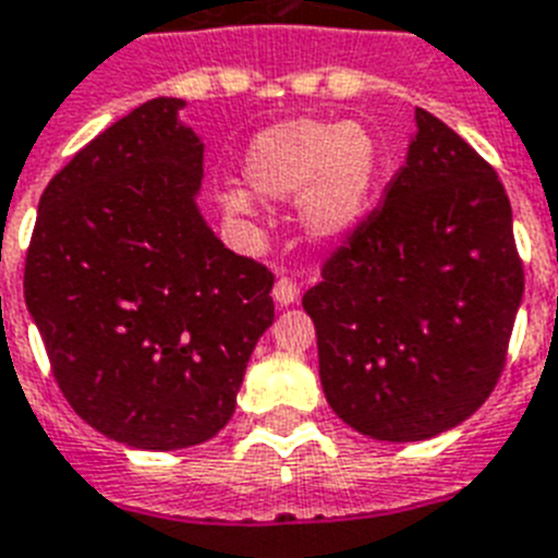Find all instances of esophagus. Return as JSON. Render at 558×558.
<instances>
[{
    "instance_id": "34e87169",
    "label": "esophagus",
    "mask_w": 558,
    "mask_h": 558,
    "mask_svg": "<svg viewBox=\"0 0 558 558\" xmlns=\"http://www.w3.org/2000/svg\"><path fill=\"white\" fill-rule=\"evenodd\" d=\"M274 299H276V305H282V307L293 305V302L299 299L296 282H293V279H288V276H282V279L274 284Z\"/></svg>"
}]
</instances>
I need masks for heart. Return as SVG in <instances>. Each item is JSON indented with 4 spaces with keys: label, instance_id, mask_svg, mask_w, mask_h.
<instances>
[{
    "label": "heart",
    "instance_id": "1",
    "mask_svg": "<svg viewBox=\"0 0 558 558\" xmlns=\"http://www.w3.org/2000/svg\"><path fill=\"white\" fill-rule=\"evenodd\" d=\"M379 145L362 122L284 119L256 133L245 154V179L265 199L299 197V228L311 242L342 239L365 214L379 179ZM233 222H247L253 202L245 191L219 193Z\"/></svg>",
    "mask_w": 558,
    "mask_h": 558
}]
</instances>
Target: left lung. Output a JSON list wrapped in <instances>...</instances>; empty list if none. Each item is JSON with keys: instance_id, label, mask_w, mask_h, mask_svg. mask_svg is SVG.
Masks as SVG:
<instances>
[{"instance_id": "8db88e82", "label": "left lung", "mask_w": 558, "mask_h": 558, "mask_svg": "<svg viewBox=\"0 0 558 558\" xmlns=\"http://www.w3.org/2000/svg\"><path fill=\"white\" fill-rule=\"evenodd\" d=\"M524 293L496 170L416 108L408 159L381 205L302 299L333 413L379 441L462 425L505 367Z\"/></svg>"}]
</instances>
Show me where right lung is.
<instances>
[{"instance_id":"right-lung-1","label":"right lung","mask_w":558,"mask_h":558,"mask_svg":"<svg viewBox=\"0 0 558 558\" xmlns=\"http://www.w3.org/2000/svg\"><path fill=\"white\" fill-rule=\"evenodd\" d=\"M182 108L159 96L87 142L41 193L25 259L64 399L136 450L214 439L274 325V274L228 251L196 205L205 145Z\"/></svg>"}]
</instances>
